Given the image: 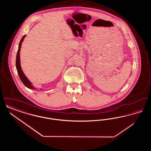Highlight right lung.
<instances>
[{
    "label": "right lung",
    "instance_id": "1",
    "mask_svg": "<svg viewBox=\"0 0 151 151\" xmlns=\"http://www.w3.org/2000/svg\"><path fill=\"white\" fill-rule=\"evenodd\" d=\"M26 37V35H24L22 37L21 39V41L19 45V49L17 52L16 55V67L18 75L19 76V78L20 80H22V83L24 84V86H27L29 89H33V90H36L35 87L32 85V83L29 81V79L27 78V77L25 76L24 73L22 71V67L20 65V49L22 47V42H23L25 37ZM37 89V88H36Z\"/></svg>",
    "mask_w": 151,
    "mask_h": 151
}]
</instances>
